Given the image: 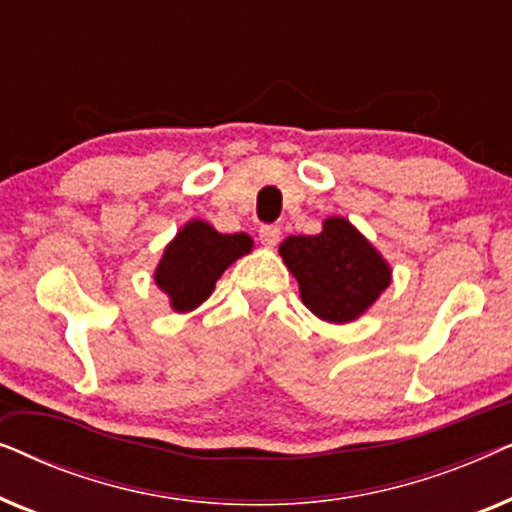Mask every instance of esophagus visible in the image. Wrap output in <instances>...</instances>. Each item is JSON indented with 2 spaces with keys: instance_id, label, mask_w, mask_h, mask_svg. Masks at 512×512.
<instances>
[{
  "instance_id": "1",
  "label": "esophagus",
  "mask_w": 512,
  "mask_h": 512,
  "mask_svg": "<svg viewBox=\"0 0 512 512\" xmlns=\"http://www.w3.org/2000/svg\"><path fill=\"white\" fill-rule=\"evenodd\" d=\"M279 228L277 226H263L261 230H258V237H261L263 247H275V244L279 242Z\"/></svg>"
}]
</instances>
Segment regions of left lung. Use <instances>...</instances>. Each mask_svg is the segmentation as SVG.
Wrapping results in <instances>:
<instances>
[{"label": "left lung", "instance_id": "1", "mask_svg": "<svg viewBox=\"0 0 512 512\" xmlns=\"http://www.w3.org/2000/svg\"><path fill=\"white\" fill-rule=\"evenodd\" d=\"M279 256L303 305L328 324L356 321L391 284L387 258L345 216H328L317 235H289Z\"/></svg>", "mask_w": 512, "mask_h": 512}]
</instances>
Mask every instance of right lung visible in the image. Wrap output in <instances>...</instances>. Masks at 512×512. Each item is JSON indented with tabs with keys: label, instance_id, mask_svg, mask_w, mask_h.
<instances>
[{
	"label": "right lung",
	"instance_id": "1",
	"mask_svg": "<svg viewBox=\"0 0 512 512\" xmlns=\"http://www.w3.org/2000/svg\"><path fill=\"white\" fill-rule=\"evenodd\" d=\"M251 249L254 240L247 233L226 235L207 221L191 219L165 247L153 270V282L170 300L174 312H193L212 296L223 272Z\"/></svg>",
	"mask_w": 512,
	"mask_h": 512
}]
</instances>
